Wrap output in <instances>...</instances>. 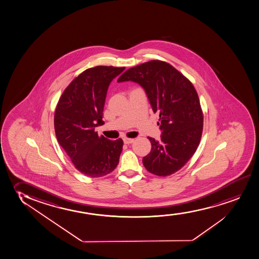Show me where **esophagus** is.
Returning <instances> with one entry per match:
<instances>
[{
  "label": "esophagus",
  "mask_w": 259,
  "mask_h": 259,
  "mask_svg": "<svg viewBox=\"0 0 259 259\" xmlns=\"http://www.w3.org/2000/svg\"><path fill=\"white\" fill-rule=\"evenodd\" d=\"M135 141V140L134 139H130V138H124V144H132L133 142Z\"/></svg>",
  "instance_id": "34e87169"
}]
</instances>
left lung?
<instances>
[{"mask_svg":"<svg viewBox=\"0 0 259 259\" xmlns=\"http://www.w3.org/2000/svg\"><path fill=\"white\" fill-rule=\"evenodd\" d=\"M132 81L144 89L153 111L159 115L161 141L148 137L151 151L143 158L148 172L172 175L197 150L203 131V111L193 84L165 61H148L131 67L118 82Z\"/></svg>","mask_w":259,"mask_h":259,"instance_id":"obj_1","label":"left lung"}]
</instances>
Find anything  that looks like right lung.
<instances>
[{"label":"right lung","mask_w":259,"mask_h":259,"mask_svg":"<svg viewBox=\"0 0 259 259\" xmlns=\"http://www.w3.org/2000/svg\"><path fill=\"white\" fill-rule=\"evenodd\" d=\"M124 67L97 66L83 71L67 86L54 113L58 141L74 168L88 177L100 178L118 166L123 141L98 136L95 127L104 124V102L111 81Z\"/></svg>","instance_id":"obj_1"}]
</instances>
